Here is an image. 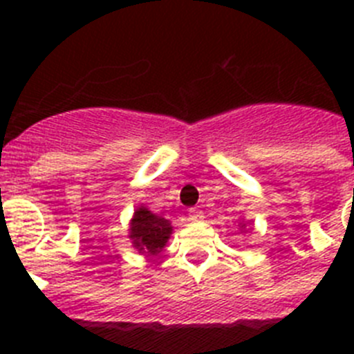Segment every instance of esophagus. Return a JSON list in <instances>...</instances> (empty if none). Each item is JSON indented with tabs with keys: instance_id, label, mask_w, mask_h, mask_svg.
Returning a JSON list of instances; mask_svg holds the SVG:
<instances>
[{
	"instance_id": "obj_1",
	"label": "esophagus",
	"mask_w": 354,
	"mask_h": 354,
	"mask_svg": "<svg viewBox=\"0 0 354 354\" xmlns=\"http://www.w3.org/2000/svg\"><path fill=\"white\" fill-rule=\"evenodd\" d=\"M204 220V214L200 211H196V209H192L189 211V221H202Z\"/></svg>"
}]
</instances>
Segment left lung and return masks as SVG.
<instances>
[{
	"label": "left lung",
	"instance_id": "obj_1",
	"mask_svg": "<svg viewBox=\"0 0 354 354\" xmlns=\"http://www.w3.org/2000/svg\"><path fill=\"white\" fill-rule=\"evenodd\" d=\"M243 227H245V223H243V225H241V228H243Z\"/></svg>",
	"mask_w": 354,
	"mask_h": 354
}]
</instances>
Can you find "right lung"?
Here are the masks:
<instances>
[{"mask_svg":"<svg viewBox=\"0 0 354 354\" xmlns=\"http://www.w3.org/2000/svg\"><path fill=\"white\" fill-rule=\"evenodd\" d=\"M171 225L170 221L156 216L147 207H138L134 211L133 220H131L129 237L133 239V246L140 253L147 255H156L161 252L170 239Z\"/></svg>","mask_w":354,"mask_h":354,"instance_id":"1","label":"right lung"}]
</instances>
